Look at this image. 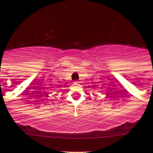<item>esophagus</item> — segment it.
I'll return each mask as SVG.
<instances>
[{
	"label": "esophagus",
	"instance_id": "esophagus-1",
	"mask_svg": "<svg viewBox=\"0 0 153 153\" xmlns=\"http://www.w3.org/2000/svg\"><path fill=\"white\" fill-rule=\"evenodd\" d=\"M74 84H78V83H79V82H74Z\"/></svg>",
	"mask_w": 153,
	"mask_h": 153
}]
</instances>
